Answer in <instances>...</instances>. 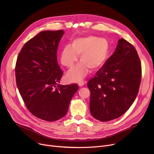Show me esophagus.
<instances>
[{
  "label": "esophagus",
  "instance_id": "34e87169",
  "mask_svg": "<svg viewBox=\"0 0 154 154\" xmlns=\"http://www.w3.org/2000/svg\"><path fill=\"white\" fill-rule=\"evenodd\" d=\"M78 85H79L80 87H82V86H84V81L80 82L78 84Z\"/></svg>",
  "mask_w": 154,
  "mask_h": 154
}]
</instances>
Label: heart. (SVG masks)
<instances>
[{"label": "heart", "mask_w": 154, "mask_h": 154, "mask_svg": "<svg viewBox=\"0 0 154 154\" xmlns=\"http://www.w3.org/2000/svg\"><path fill=\"white\" fill-rule=\"evenodd\" d=\"M109 51V43L105 38L88 35L73 40L71 46L67 45L62 48L61 63L71 68L78 60V55L81 62L68 71L67 80L80 82L87 74L88 69L95 70L100 68L106 61Z\"/></svg>", "instance_id": "b5f03b06"}]
</instances>
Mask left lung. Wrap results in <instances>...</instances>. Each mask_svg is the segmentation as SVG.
Segmentation results:
<instances>
[{"label": "left lung", "instance_id": "left-lung-1", "mask_svg": "<svg viewBox=\"0 0 154 154\" xmlns=\"http://www.w3.org/2000/svg\"><path fill=\"white\" fill-rule=\"evenodd\" d=\"M141 75L135 47L125 39H119L114 54L88 82L91 115L102 122L123 115L138 94Z\"/></svg>", "mask_w": 154, "mask_h": 154}]
</instances>
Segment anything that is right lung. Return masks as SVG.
I'll return each mask as SVG.
<instances>
[{
	"mask_svg": "<svg viewBox=\"0 0 154 154\" xmlns=\"http://www.w3.org/2000/svg\"><path fill=\"white\" fill-rule=\"evenodd\" d=\"M63 30L40 32L23 46L15 66L16 83L32 114L52 122L66 115L79 86L58 84L63 72L57 52Z\"/></svg>",
	"mask_w": 154,
	"mask_h": 154,
	"instance_id": "right-lung-1",
	"label": "right lung"
}]
</instances>
